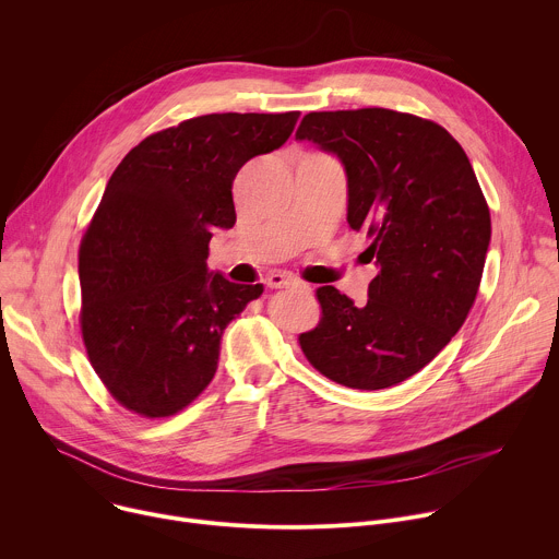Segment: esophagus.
Instances as JSON below:
<instances>
[{
    "label": "esophagus",
    "mask_w": 559,
    "mask_h": 559,
    "mask_svg": "<svg viewBox=\"0 0 559 559\" xmlns=\"http://www.w3.org/2000/svg\"><path fill=\"white\" fill-rule=\"evenodd\" d=\"M266 286H269V288H290V286L306 288V286H304V284H299L297 280L286 277V275H282V273H273V275H269V277H266Z\"/></svg>",
    "instance_id": "obj_1"
}]
</instances>
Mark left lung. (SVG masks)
<instances>
[{
    "instance_id": "obj_1",
    "label": "left lung",
    "mask_w": 559,
    "mask_h": 559,
    "mask_svg": "<svg viewBox=\"0 0 559 559\" xmlns=\"http://www.w3.org/2000/svg\"><path fill=\"white\" fill-rule=\"evenodd\" d=\"M295 139L344 165L348 225L368 234L364 255L379 269L364 306L317 288L321 321L299 346L330 381L396 385L452 342L474 306L491 240L474 167L448 130L385 107L310 111Z\"/></svg>"
}]
</instances>
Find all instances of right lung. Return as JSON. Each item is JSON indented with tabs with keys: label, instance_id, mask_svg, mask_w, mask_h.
Segmentation results:
<instances>
[{
	"label": "right lung",
	"instance_id": "1",
	"mask_svg": "<svg viewBox=\"0 0 559 559\" xmlns=\"http://www.w3.org/2000/svg\"><path fill=\"white\" fill-rule=\"evenodd\" d=\"M297 119L195 117L147 136L107 180L79 251L81 332L123 407L171 416L211 383L222 334L264 286L209 271V240L236 225L240 167L280 150Z\"/></svg>",
	"mask_w": 559,
	"mask_h": 559
}]
</instances>
